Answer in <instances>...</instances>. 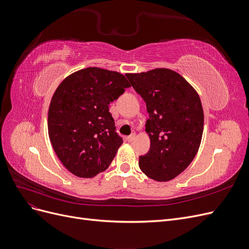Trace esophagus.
Instances as JSON below:
<instances>
[{
	"instance_id": "esophagus-1",
	"label": "esophagus",
	"mask_w": 249,
	"mask_h": 249,
	"mask_svg": "<svg viewBox=\"0 0 249 249\" xmlns=\"http://www.w3.org/2000/svg\"><path fill=\"white\" fill-rule=\"evenodd\" d=\"M135 139H136V135H135V134H132V135H130L129 137H127V141H129V142H133Z\"/></svg>"
}]
</instances>
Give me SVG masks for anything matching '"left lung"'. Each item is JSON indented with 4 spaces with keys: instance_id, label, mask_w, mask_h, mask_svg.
Instances as JSON below:
<instances>
[{
    "instance_id": "left-lung-1",
    "label": "left lung",
    "mask_w": 249,
    "mask_h": 249,
    "mask_svg": "<svg viewBox=\"0 0 249 249\" xmlns=\"http://www.w3.org/2000/svg\"><path fill=\"white\" fill-rule=\"evenodd\" d=\"M125 76L146 103L149 115L145 132L150 148L139 158V167L152 179L167 182L189 166L198 152L203 131L199 95L189 82L168 69Z\"/></svg>"
}]
</instances>
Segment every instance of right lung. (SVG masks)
Returning a JSON list of instances; mask_svg holds the SVG:
<instances>
[{
  "instance_id": "right-lung-1",
  "label": "right lung",
  "mask_w": 249,
  "mask_h": 249,
  "mask_svg": "<svg viewBox=\"0 0 249 249\" xmlns=\"http://www.w3.org/2000/svg\"><path fill=\"white\" fill-rule=\"evenodd\" d=\"M130 86L123 73L87 67L57 87L49 108V137L72 175L90 178L109 167L124 143L115 133L109 105Z\"/></svg>"
}]
</instances>
